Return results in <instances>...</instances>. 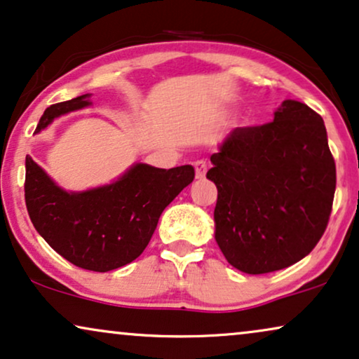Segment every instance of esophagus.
<instances>
[{
  "label": "esophagus",
  "mask_w": 359,
  "mask_h": 359,
  "mask_svg": "<svg viewBox=\"0 0 359 359\" xmlns=\"http://www.w3.org/2000/svg\"><path fill=\"white\" fill-rule=\"evenodd\" d=\"M194 171H196V180H204V176H206V171H208L206 161L199 160L194 163Z\"/></svg>",
  "instance_id": "esophagus-1"
}]
</instances>
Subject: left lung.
Here are the masks:
<instances>
[{"mask_svg": "<svg viewBox=\"0 0 359 359\" xmlns=\"http://www.w3.org/2000/svg\"><path fill=\"white\" fill-rule=\"evenodd\" d=\"M211 155L214 237L232 267L269 273L299 262L327 229L337 168L323 118L283 100L273 122L236 128Z\"/></svg>", "mask_w": 359, "mask_h": 359, "instance_id": "obj_1", "label": "left lung"}]
</instances>
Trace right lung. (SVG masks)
I'll use <instances>...</instances> for the list:
<instances>
[{
	"mask_svg": "<svg viewBox=\"0 0 359 359\" xmlns=\"http://www.w3.org/2000/svg\"><path fill=\"white\" fill-rule=\"evenodd\" d=\"M90 94L46 109L36 133L54 118L92 104ZM194 180L191 165L171 170L135 163L110 184L66 191L26 156L25 198L31 222L59 255L77 267L109 272L145 250L163 209Z\"/></svg>",
	"mask_w": 359,
	"mask_h": 359,
	"instance_id": "add662e5",
	"label": "right lung"
}]
</instances>
